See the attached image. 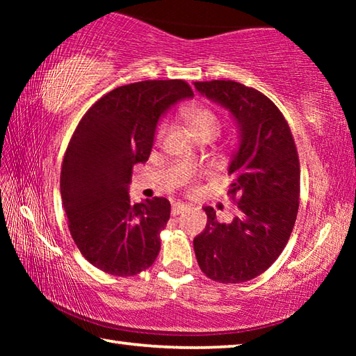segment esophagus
I'll use <instances>...</instances> for the list:
<instances>
[{
    "label": "esophagus",
    "instance_id": "esophagus-1",
    "mask_svg": "<svg viewBox=\"0 0 356 356\" xmlns=\"http://www.w3.org/2000/svg\"><path fill=\"white\" fill-rule=\"evenodd\" d=\"M185 209H186V204H184V202H176V204H172L171 213H172L174 216H176V215H179V213H182Z\"/></svg>",
    "mask_w": 356,
    "mask_h": 356
}]
</instances>
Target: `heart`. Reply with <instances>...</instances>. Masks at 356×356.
I'll return each mask as SVG.
<instances>
[{
    "label": "heart",
    "instance_id": "obj_1",
    "mask_svg": "<svg viewBox=\"0 0 356 356\" xmlns=\"http://www.w3.org/2000/svg\"><path fill=\"white\" fill-rule=\"evenodd\" d=\"M185 120L188 122L190 129L196 138H201L204 135L215 136L220 130V118L212 108L202 104H190L185 106L184 110ZM165 135V125L161 124L159 130H156V140H161Z\"/></svg>",
    "mask_w": 356,
    "mask_h": 356
}]
</instances>
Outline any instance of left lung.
Returning a JSON list of instances; mask_svg holds the SVG:
<instances>
[{
	"mask_svg": "<svg viewBox=\"0 0 356 356\" xmlns=\"http://www.w3.org/2000/svg\"><path fill=\"white\" fill-rule=\"evenodd\" d=\"M196 91L231 113L238 146L227 172L238 215L218 222L212 207L193 246L210 280L237 284L256 278L284 250L297 220L300 163L291 129L267 95L232 80L196 81Z\"/></svg>",
	"mask_w": 356,
	"mask_h": 356,
	"instance_id": "obj_1",
	"label": "left lung"
}]
</instances>
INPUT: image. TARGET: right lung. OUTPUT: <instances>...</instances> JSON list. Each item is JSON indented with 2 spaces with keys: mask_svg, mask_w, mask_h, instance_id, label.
I'll return each mask as SVG.
<instances>
[{
  "mask_svg": "<svg viewBox=\"0 0 356 356\" xmlns=\"http://www.w3.org/2000/svg\"><path fill=\"white\" fill-rule=\"evenodd\" d=\"M193 95L182 80L125 84L95 102L75 129L61 170L63 206L78 250L102 272L134 276L159 256L171 204H131V168L147 161L160 118Z\"/></svg>",
  "mask_w": 356,
  "mask_h": 356,
  "instance_id": "add662e5",
  "label": "right lung"
}]
</instances>
